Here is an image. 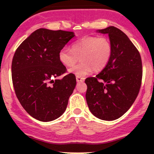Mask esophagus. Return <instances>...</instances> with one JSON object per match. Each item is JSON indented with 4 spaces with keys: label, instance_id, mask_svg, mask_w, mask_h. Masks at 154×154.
Listing matches in <instances>:
<instances>
[{
    "label": "esophagus",
    "instance_id": "obj_1",
    "mask_svg": "<svg viewBox=\"0 0 154 154\" xmlns=\"http://www.w3.org/2000/svg\"><path fill=\"white\" fill-rule=\"evenodd\" d=\"M76 79H77V82H83L85 81L84 77H79V76H77V77H76Z\"/></svg>",
    "mask_w": 154,
    "mask_h": 154
}]
</instances>
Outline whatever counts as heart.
Listing matches in <instances>:
<instances>
[{
  "mask_svg": "<svg viewBox=\"0 0 154 154\" xmlns=\"http://www.w3.org/2000/svg\"><path fill=\"white\" fill-rule=\"evenodd\" d=\"M112 45L109 39L97 36H86L74 42L71 51L63 48L59 51L58 57L61 64L72 67L80 59L81 63L69 70L74 75L83 77L92 71L103 70L110 61Z\"/></svg>",
  "mask_w": 154,
  "mask_h": 154,
  "instance_id": "b5f03b06",
  "label": "heart"
}]
</instances>
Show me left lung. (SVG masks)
Here are the masks:
<instances>
[{
	"label": "left lung",
	"mask_w": 154,
	"mask_h": 154,
	"mask_svg": "<svg viewBox=\"0 0 154 154\" xmlns=\"http://www.w3.org/2000/svg\"><path fill=\"white\" fill-rule=\"evenodd\" d=\"M97 32L109 35L112 55L98 75L85 81L88 86L86 101L95 116L113 121L129 110L138 95L142 61L139 51L119 29L111 26Z\"/></svg>",
	"instance_id": "1"
}]
</instances>
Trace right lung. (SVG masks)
Wrapping results in <instances>:
<instances>
[{
    "mask_svg": "<svg viewBox=\"0 0 154 154\" xmlns=\"http://www.w3.org/2000/svg\"><path fill=\"white\" fill-rule=\"evenodd\" d=\"M75 36L73 32L40 28L25 39L14 55L15 93L26 112L39 121H53L66 110L76 77L70 73L56 79L66 72L58 54Z\"/></svg>",
    "mask_w": 154,
    "mask_h": 154,
    "instance_id": "obj_1",
    "label": "right lung"
}]
</instances>
